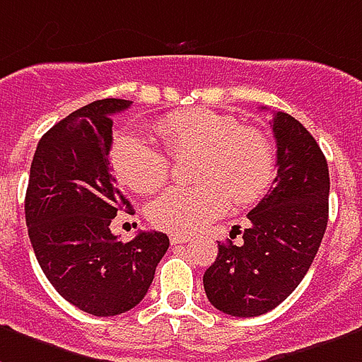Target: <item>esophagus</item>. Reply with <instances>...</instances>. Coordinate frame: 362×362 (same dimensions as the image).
I'll return each mask as SVG.
<instances>
[{
  "label": "esophagus",
  "mask_w": 362,
  "mask_h": 362,
  "mask_svg": "<svg viewBox=\"0 0 362 362\" xmlns=\"http://www.w3.org/2000/svg\"><path fill=\"white\" fill-rule=\"evenodd\" d=\"M170 242H173L174 245H178V243H186V242H189V235L188 234H176V232H173V234H170Z\"/></svg>",
  "instance_id": "esophagus-1"
}]
</instances>
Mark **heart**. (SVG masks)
<instances>
[{
	"label": "heart",
	"instance_id": "obj_1",
	"mask_svg": "<svg viewBox=\"0 0 362 362\" xmlns=\"http://www.w3.org/2000/svg\"><path fill=\"white\" fill-rule=\"evenodd\" d=\"M155 130L173 155L199 153L197 186H173L149 205L157 228L188 234L221 216L234 199H261L274 176V149L253 127H240L230 115L211 109L176 111L157 120ZM111 167L124 186L151 194L167 180L170 160L141 134H119L111 146Z\"/></svg>",
	"mask_w": 362,
	"mask_h": 362
}]
</instances>
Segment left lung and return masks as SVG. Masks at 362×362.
<instances>
[{"label": "left lung", "instance_id": "left-lung-1", "mask_svg": "<svg viewBox=\"0 0 362 362\" xmlns=\"http://www.w3.org/2000/svg\"><path fill=\"white\" fill-rule=\"evenodd\" d=\"M274 188L249 211L240 243H218L203 274L213 307L232 317H259L282 303L315 261L328 224L330 174L317 140L291 115L272 117Z\"/></svg>", "mask_w": 362, "mask_h": 362}]
</instances>
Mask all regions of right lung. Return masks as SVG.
Segmentation results:
<instances>
[{
  "label": "right lung",
  "instance_id": "1",
  "mask_svg": "<svg viewBox=\"0 0 362 362\" xmlns=\"http://www.w3.org/2000/svg\"><path fill=\"white\" fill-rule=\"evenodd\" d=\"M128 99H99L42 136L24 199L32 247L47 280L88 315L115 317L146 297L167 253L163 232L122 243L111 234L117 211L130 207L111 174L113 115Z\"/></svg>",
  "mask_w": 362,
  "mask_h": 362
}]
</instances>
